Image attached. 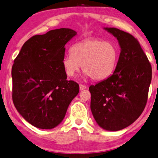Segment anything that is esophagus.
Instances as JSON below:
<instances>
[{"instance_id":"esophagus-1","label":"esophagus","mask_w":158,"mask_h":158,"mask_svg":"<svg viewBox=\"0 0 158 158\" xmlns=\"http://www.w3.org/2000/svg\"><path fill=\"white\" fill-rule=\"evenodd\" d=\"M87 86L85 85H79V89L81 90V91H82V90L87 89Z\"/></svg>"}]
</instances>
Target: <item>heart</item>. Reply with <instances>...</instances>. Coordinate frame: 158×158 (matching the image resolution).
<instances>
[{"label":"heart","mask_w":158,"mask_h":158,"mask_svg":"<svg viewBox=\"0 0 158 158\" xmlns=\"http://www.w3.org/2000/svg\"><path fill=\"white\" fill-rule=\"evenodd\" d=\"M119 50L114 43L101 39L89 38L78 42L66 54L62 65L68 77H72L80 69L94 80L110 77L116 68Z\"/></svg>","instance_id":"obj_1"}]
</instances>
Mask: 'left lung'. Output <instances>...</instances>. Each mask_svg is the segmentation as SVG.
<instances>
[{
    "instance_id": "8db88e82",
    "label": "left lung",
    "mask_w": 158,
    "mask_h": 158,
    "mask_svg": "<svg viewBox=\"0 0 158 158\" xmlns=\"http://www.w3.org/2000/svg\"><path fill=\"white\" fill-rule=\"evenodd\" d=\"M103 29L118 40L121 53L113 74L89 87L90 108L99 127L116 131L133 123L144 110L152 67L131 35L113 27Z\"/></svg>"
}]
</instances>
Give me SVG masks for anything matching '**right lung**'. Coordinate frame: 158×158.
Returning a JSON list of instances; mask_svg holds the SVG:
<instances>
[{"instance_id":"1","label":"right lung","mask_w":158,"mask_h":158,"mask_svg":"<svg viewBox=\"0 0 158 158\" xmlns=\"http://www.w3.org/2000/svg\"><path fill=\"white\" fill-rule=\"evenodd\" d=\"M77 32L61 28L29 39L11 70L13 102L19 114L34 127L51 129L59 125L79 85L66 80L62 65L65 45Z\"/></svg>"}]
</instances>
